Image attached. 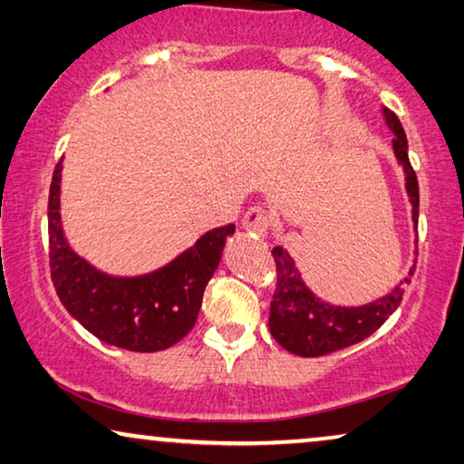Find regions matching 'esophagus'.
Masks as SVG:
<instances>
[{
  "instance_id": "1",
  "label": "esophagus",
  "mask_w": 464,
  "mask_h": 464,
  "mask_svg": "<svg viewBox=\"0 0 464 464\" xmlns=\"http://www.w3.org/2000/svg\"><path fill=\"white\" fill-rule=\"evenodd\" d=\"M246 231H250L254 235H265L271 227V214L266 212V208L263 206H254L244 214V220H241Z\"/></svg>"
}]
</instances>
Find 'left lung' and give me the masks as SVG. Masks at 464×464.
<instances>
[{
    "label": "left lung",
    "mask_w": 464,
    "mask_h": 464,
    "mask_svg": "<svg viewBox=\"0 0 464 464\" xmlns=\"http://www.w3.org/2000/svg\"><path fill=\"white\" fill-rule=\"evenodd\" d=\"M387 126L393 130V151L403 172H406V188L412 201V220L419 225V180L408 158V139L403 126L393 111L384 109ZM277 266V285L271 300L269 330L271 336L285 351L300 357H319L334 353L338 349L362 343L363 338L381 328L401 303L403 292L400 285L376 303L363 306H334L319 300L306 288L296 269L295 260L282 246L271 250ZM416 265L410 269L414 276ZM403 282L410 284L406 277Z\"/></svg>",
    "instance_id": "8db88e82"
}]
</instances>
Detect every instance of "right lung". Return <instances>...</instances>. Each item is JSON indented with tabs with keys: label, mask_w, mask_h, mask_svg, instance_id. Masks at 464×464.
I'll use <instances>...</instances> for the list:
<instances>
[{
	"label": "right lung",
	"mask_w": 464,
	"mask_h": 464,
	"mask_svg": "<svg viewBox=\"0 0 464 464\" xmlns=\"http://www.w3.org/2000/svg\"><path fill=\"white\" fill-rule=\"evenodd\" d=\"M61 169L52 174L48 199L50 276L71 315L101 341L120 349L164 351L198 322L201 298L235 225L218 227L172 263L140 277H111L71 250L61 227Z\"/></svg>",
	"instance_id": "1"
}]
</instances>
